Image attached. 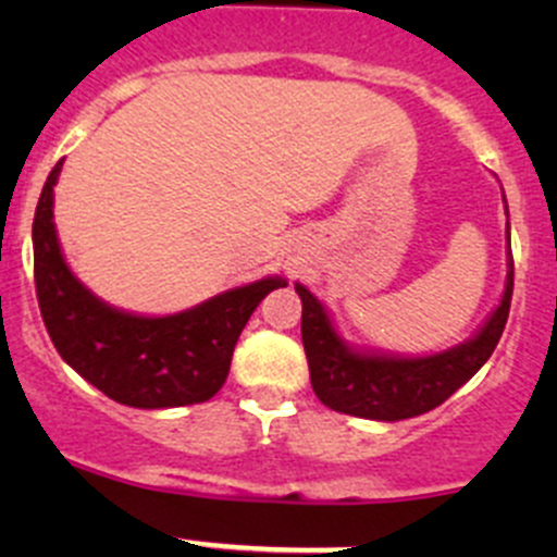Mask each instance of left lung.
Masks as SVG:
<instances>
[{"mask_svg": "<svg viewBox=\"0 0 557 557\" xmlns=\"http://www.w3.org/2000/svg\"><path fill=\"white\" fill-rule=\"evenodd\" d=\"M507 256L509 269L502 305L493 310L487 323L463 345L423 358L374 356V352L352 350L336 334L318 296L296 283V294L301 296V342H305L307 363H310L314 396L342 414L387 420V423L431 412L442 401H447L466 380L480 372V367L493 356L502 339L515 285L512 250H507Z\"/></svg>", "mask_w": 557, "mask_h": 557, "instance_id": "left-lung-1", "label": "left lung"}]
</instances>
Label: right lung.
Segmentation results:
<instances>
[{
	"label": "right lung",
	"instance_id": "1",
	"mask_svg": "<svg viewBox=\"0 0 557 557\" xmlns=\"http://www.w3.org/2000/svg\"><path fill=\"white\" fill-rule=\"evenodd\" d=\"M61 164L45 180L32 226L39 312L59 356L126 407L166 409L212 398L226 383L234 345L252 310L285 280L263 277L164 318L104 305L61 256L53 223V185Z\"/></svg>",
	"mask_w": 557,
	"mask_h": 557
}]
</instances>
